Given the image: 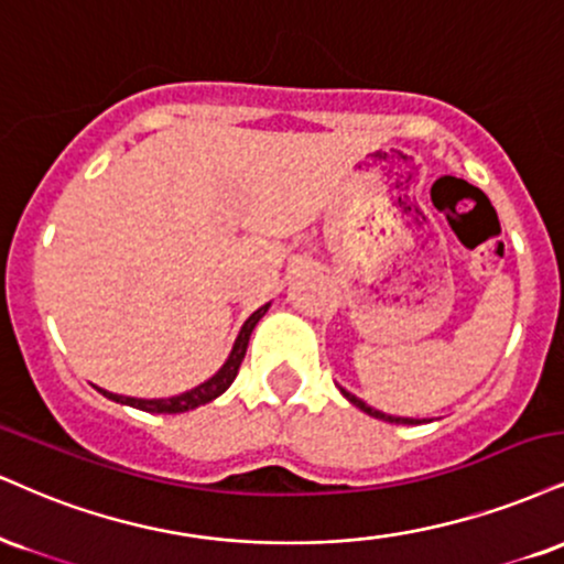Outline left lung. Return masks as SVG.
Returning a JSON list of instances; mask_svg holds the SVG:
<instances>
[{"mask_svg": "<svg viewBox=\"0 0 564 564\" xmlns=\"http://www.w3.org/2000/svg\"><path fill=\"white\" fill-rule=\"evenodd\" d=\"M341 393H344V397H347V399H349V402H351V404H355V406H359V410H362V412H368V415H370V417L386 420V423H397V425H417V423H423V420H412V417H397V415H386V412H381V410H372V406H370V404H365V402H362V399H357V397H355V393H349L347 389H341Z\"/></svg>", "mask_w": 564, "mask_h": 564, "instance_id": "1", "label": "left lung"}]
</instances>
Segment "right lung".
Returning <instances> with one entry per match:
<instances>
[{
    "instance_id": "obj_1",
    "label": "right lung",
    "mask_w": 564,
    "mask_h": 564,
    "mask_svg": "<svg viewBox=\"0 0 564 564\" xmlns=\"http://www.w3.org/2000/svg\"><path fill=\"white\" fill-rule=\"evenodd\" d=\"M268 307L270 304H262L260 310L252 312V315L247 317V323L241 325L239 336H236L234 349H230L226 365H223V368L217 370L213 378H207L205 383H199L192 391H183V393H178V397H167V399H135V397H120V393H112L105 389H97V391L101 393V397L112 399V402L135 406V410H144V412H154V415H178V412L196 410V406L213 402V399L220 397V393L226 391L230 383H234L236 372H239V368H241V359H243V355H247L249 336H252L254 325L262 321V315L268 312Z\"/></svg>"
}]
</instances>
